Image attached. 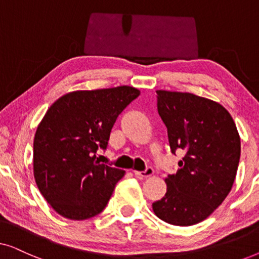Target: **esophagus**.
I'll return each instance as SVG.
<instances>
[{"label": "esophagus", "instance_id": "esophagus-1", "mask_svg": "<svg viewBox=\"0 0 259 259\" xmlns=\"http://www.w3.org/2000/svg\"><path fill=\"white\" fill-rule=\"evenodd\" d=\"M154 169L151 167V166H148V167H146V169L145 171H134V175H136L138 178H147V177H150L153 175Z\"/></svg>", "mask_w": 259, "mask_h": 259}]
</instances>
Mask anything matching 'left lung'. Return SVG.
<instances>
[{
	"mask_svg": "<svg viewBox=\"0 0 259 259\" xmlns=\"http://www.w3.org/2000/svg\"><path fill=\"white\" fill-rule=\"evenodd\" d=\"M157 94L158 113L167 128L171 152L185 154L175 175L165 179V196L152 207L168 224H198L231 191L240 158L238 131L230 113L217 102L180 92L157 91Z\"/></svg>",
	"mask_w": 259,
	"mask_h": 259,
	"instance_id": "1",
	"label": "left lung"
}]
</instances>
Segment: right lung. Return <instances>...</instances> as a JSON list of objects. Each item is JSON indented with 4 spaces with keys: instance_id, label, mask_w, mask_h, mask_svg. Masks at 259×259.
Returning a JSON list of instances; mask_svg holds the SVG:
<instances>
[{
    "instance_id": "1",
    "label": "right lung",
    "mask_w": 259,
    "mask_h": 259,
    "mask_svg": "<svg viewBox=\"0 0 259 259\" xmlns=\"http://www.w3.org/2000/svg\"><path fill=\"white\" fill-rule=\"evenodd\" d=\"M130 86L77 91L53 104L34 138V178L62 217L83 221L104 211L125 171L100 164L120 113L139 97Z\"/></svg>"
}]
</instances>
